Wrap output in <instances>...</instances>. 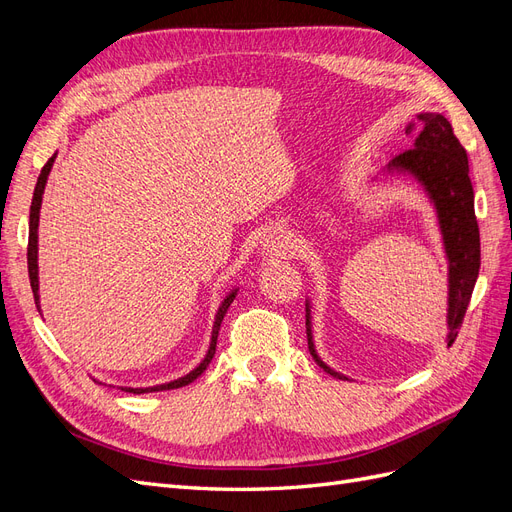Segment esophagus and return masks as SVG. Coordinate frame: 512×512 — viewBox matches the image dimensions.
Returning a JSON list of instances; mask_svg holds the SVG:
<instances>
[{
	"mask_svg": "<svg viewBox=\"0 0 512 512\" xmlns=\"http://www.w3.org/2000/svg\"><path fill=\"white\" fill-rule=\"evenodd\" d=\"M262 250L269 256H284L290 250L288 237H284L282 232H271V235H267L265 243H262Z\"/></svg>",
	"mask_w": 512,
	"mask_h": 512,
	"instance_id": "esophagus-1",
	"label": "esophagus"
}]
</instances>
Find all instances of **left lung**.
<instances>
[{
    "label": "left lung",
    "mask_w": 512,
    "mask_h": 512,
    "mask_svg": "<svg viewBox=\"0 0 512 512\" xmlns=\"http://www.w3.org/2000/svg\"><path fill=\"white\" fill-rule=\"evenodd\" d=\"M416 136L412 149L399 153L386 166L389 173L410 175L423 185L429 200L436 207L438 224L448 260V335L446 344L451 346L461 327L463 316L470 305L472 290L480 269V235L474 215V190L470 181L468 153L453 134V126L440 113L416 115ZM414 130L410 123L408 132ZM312 309L305 303L307 346L314 361L333 378L348 380L344 374L324 363L314 346L312 335Z\"/></svg>",
    "instance_id": "8db88e82"
}]
</instances>
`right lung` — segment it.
Masks as SVG:
<instances>
[{"label": "right lung", "mask_w": 512, "mask_h": 512, "mask_svg": "<svg viewBox=\"0 0 512 512\" xmlns=\"http://www.w3.org/2000/svg\"><path fill=\"white\" fill-rule=\"evenodd\" d=\"M57 158V153L53 158H49L40 170V177L36 183V190H34V198H32V209H29V243H27V269H29V284H32V292H34V301L36 307L40 312V294H38V222H40V207H42V194H44V185L46 179H49V173L53 168V162ZM237 297V288L232 290L228 297L222 301L218 314H215V322H213V331H211V344L209 350L205 354V359L200 361L198 367H194L190 374H185L173 382H166V384H156V386H145V389H132V386H121V391L126 393H134V395H141V393H153V391H170V389H181V386L194 382L203 371L209 367L213 354H215V344H218V333H220V324L228 312V307L232 303V299Z\"/></svg>", "instance_id": "obj_1"}]
</instances>
